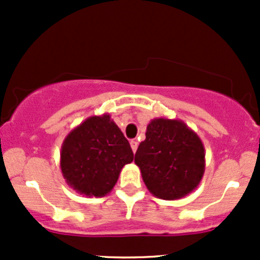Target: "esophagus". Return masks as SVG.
<instances>
[{"instance_id":"34e87169","label":"esophagus","mask_w":260,"mask_h":260,"mask_svg":"<svg viewBox=\"0 0 260 260\" xmlns=\"http://www.w3.org/2000/svg\"><path fill=\"white\" fill-rule=\"evenodd\" d=\"M129 143H131V147H132V151L136 153V151H137V147H138V142L136 140H132Z\"/></svg>"}]
</instances>
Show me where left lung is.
Returning a JSON list of instances; mask_svg holds the SVG:
<instances>
[{"label":"left lung","mask_w":260,"mask_h":260,"mask_svg":"<svg viewBox=\"0 0 260 260\" xmlns=\"http://www.w3.org/2000/svg\"><path fill=\"white\" fill-rule=\"evenodd\" d=\"M135 164L149 192L179 200L192 192L205 172V148L195 131L180 119L154 118L147 124Z\"/></svg>","instance_id":"1"}]
</instances>
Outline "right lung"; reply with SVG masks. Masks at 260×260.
<instances>
[{
	"label": "right lung",
	"mask_w": 260,
	"mask_h": 260,
	"mask_svg": "<svg viewBox=\"0 0 260 260\" xmlns=\"http://www.w3.org/2000/svg\"><path fill=\"white\" fill-rule=\"evenodd\" d=\"M132 161L129 142L108 113L86 118L68 133L60 151L62 177L88 198L111 192L123 167Z\"/></svg>",
	"instance_id": "right-lung-1"
}]
</instances>
